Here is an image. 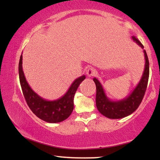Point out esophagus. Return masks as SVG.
Wrapping results in <instances>:
<instances>
[{
  "instance_id": "esophagus-1",
  "label": "esophagus",
  "mask_w": 160,
  "mask_h": 160,
  "mask_svg": "<svg viewBox=\"0 0 160 160\" xmlns=\"http://www.w3.org/2000/svg\"><path fill=\"white\" fill-rule=\"evenodd\" d=\"M86 73L88 77H92V76H93L95 74V71L93 68H89L87 70Z\"/></svg>"
}]
</instances>
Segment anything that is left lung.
Returning a JSON list of instances; mask_svg holds the SVG:
<instances>
[{
	"label": "left lung",
	"instance_id": "obj_1",
	"mask_svg": "<svg viewBox=\"0 0 160 160\" xmlns=\"http://www.w3.org/2000/svg\"><path fill=\"white\" fill-rule=\"evenodd\" d=\"M133 41L142 49L143 46L135 36L132 37ZM145 58V67L141 78L133 89V91L125 98L120 100H112L107 97L102 84L98 78H94L96 85V106L99 112L109 119H121L132 113L141 104L147 87L149 76V62L146 50H143Z\"/></svg>",
	"mask_w": 160,
	"mask_h": 160
}]
</instances>
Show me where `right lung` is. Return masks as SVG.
<instances>
[{"label":"right lung","mask_w":160,"mask_h":160,"mask_svg":"<svg viewBox=\"0 0 160 160\" xmlns=\"http://www.w3.org/2000/svg\"><path fill=\"white\" fill-rule=\"evenodd\" d=\"M19 76L23 95L28 106L36 117L49 123H58L69 117L73 110V98L78 86L86 78L84 75L74 80L68 90L55 100H47L31 89L22 71V55L19 62Z\"/></svg>","instance_id":"1"}]
</instances>
